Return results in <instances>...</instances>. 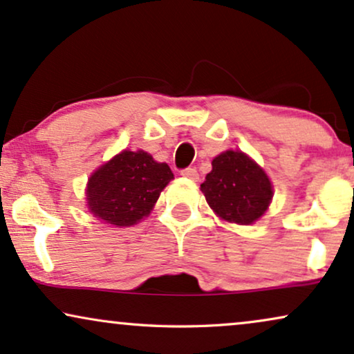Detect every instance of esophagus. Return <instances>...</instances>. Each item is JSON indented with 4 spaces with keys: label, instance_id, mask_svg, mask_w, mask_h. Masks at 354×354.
I'll return each instance as SVG.
<instances>
[{
    "label": "esophagus",
    "instance_id": "obj_1",
    "mask_svg": "<svg viewBox=\"0 0 354 354\" xmlns=\"http://www.w3.org/2000/svg\"><path fill=\"white\" fill-rule=\"evenodd\" d=\"M181 176L189 178V180H198L199 173L196 168H185V169H181Z\"/></svg>",
    "mask_w": 354,
    "mask_h": 354
}]
</instances>
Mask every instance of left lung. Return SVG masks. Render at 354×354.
I'll list each match as a JSON object with an SVG mask.
<instances>
[{"instance_id":"obj_1","label":"left lung","mask_w":354,"mask_h":354,"mask_svg":"<svg viewBox=\"0 0 354 354\" xmlns=\"http://www.w3.org/2000/svg\"><path fill=\"white\" fill-rule=\"evenodd\" d=\"M205 201L223 221L248 225L265 214L272 198L266 173L241 151H223L201 185Z\"/></svg>"}]
</instances>
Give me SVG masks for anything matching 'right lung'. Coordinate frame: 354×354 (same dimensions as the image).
Returning <instances> with one entry per match:
<instances>
[{
    "label": "right lung",
    "instance_id": "obj_1",
    "mask_svg": "<svg viewBox=\"0 0 354 354\" xmlns=\"http://www.w3.org/2000/svg\"><path fill=\"white\" fill-rule=\"evenodd\" d=\"M171 180L167 163H156L147 151L124 150L89 178L88 207L107 223L133 225L149 216Z\"/></svg>",
    "mask_w": 354,
    "mask_h": 354
}]
</instances>
